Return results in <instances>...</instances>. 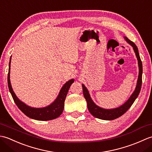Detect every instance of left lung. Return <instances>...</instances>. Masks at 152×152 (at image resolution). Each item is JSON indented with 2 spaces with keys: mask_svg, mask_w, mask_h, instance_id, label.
Segmentation results:
<instances>
[{
  "mask_svg": "<svg viewBox=\"0 0 152 152\" xmlns=\"http://www.w3.org/2000/svg\"><path fill=\"white\" fill-rule=\"evenodd\" d=\"M125 39L129 44H131V46H133L134 53L136 54V56L138 59V66H139V74H138L136 89H135L134 91L130 96V98L128 99V101L126 102L124 104H123L122 106H119V108H117L106 110L100 108L99 106H96L95 103L93 102L92 99L90 97L88 90L87 89L85 86L83 84V96H84V97L87 101V103H88V108L89 110V111L93 116H94V117L97 118L99 119H104V120H113V119H115L116 118L120 117V116H121L123 114H124L129 109L132 104H133L135 99L137 98V96L139 95L140 91L142 86V64L139 53H138V48L133 42H132L129 39H128L127 37H125Z\"/></svg>",
  "mask_w": 152,
  "mask_h": 152,
  "instance_id": "left-lung-1",
  "label": "left lung"
}]
</instances>
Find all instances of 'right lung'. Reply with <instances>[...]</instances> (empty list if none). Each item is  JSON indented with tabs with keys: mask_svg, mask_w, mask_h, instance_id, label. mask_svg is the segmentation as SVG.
Instances as JSON below:
<instances>
[{
	"mask_svg": "<svg viewBox=\"0 0 152 152\" xmlns=\"http://www.w3.org/2000/svg\"><path fill=\"white\" fill-rule=\"evenodd\" d=\"M10 63H11V57L10 61L9 63V70H8V85L9 91L10 92L11 95L12 96V98L16 105L19 110L28 116V118L37 119V120L39 121H48V120H51V119H56L59 117V116L62 114L64 108V100L67 95V93L69 91V89L71 84L74 82V79H72L68 81L65 84H64L63 88H61L59 95H58L57 98L55 100V101L49 105L48 106L42 108H31L24 104L23 102L19 101V99L16 96L15 94L13 91L11 83H10Z\"/></svg>",
	"mask_w": 152,
	"mask_h": 152,
	"instance_id": "right-lung-1",
	"label": "right lung"
}]
</instances>
